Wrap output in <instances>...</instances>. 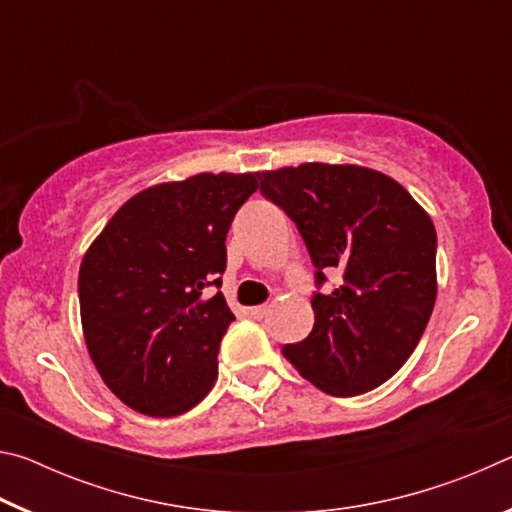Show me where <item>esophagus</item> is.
Listing matches in <instances>:
<instances>
[{
  "instance_id": "1",
  "label": "esophagus",
  "mask_w": 512,
  "mask_h": 512,
  "mask_svg": "<svg viewBox=\"0 0 512 512\" xmlns=\"http://www.w3.org/2000/svg\"><path fill=\"white\" fill-rule=\"evenodd\" d=\"M248 316L255 318V320H262L268 316V307L266 305H259V307H250L248 309Z\"/></svg>"
}]
</instances>
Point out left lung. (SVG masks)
<instances>
[{
  "label": "left lung",
  "mask_w": 512,
  "mask_h": 512,
  "mask_svg": "<svg viewBox=\"0 0 512 512\" xmlns=\"http://www.w3.org/2000/svg\"><path fill=\"white\" fill-rule=\"evenodd\" d=\"M259 192L296 223L316 268L314 329L282 354L336 397L368 393L400 370L436 302V228L406 189L352 164L257 173ZM327 272L340 284L320 294Z\"/></svg>",
  "instance_id": "8db88e82"
}]
</instances>
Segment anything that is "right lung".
<instances>
[{
  "label": "right lung",
  "mask_w": 512,
  "mask_h": 512,
  "mask_svg": "<svg viewBox=\"0 0 512 512\" xmlns=\"http://www.w3.org/2000/svg\"><path fill=\"white\" fill-rule=\"evenodd\" d=\"M257 187V173H198L144 189L85 253V343L106 386L131 409L171 418L214 386L219 345L235 320L219 291L225 237Z\"/></svg>",
  "instance_id": "right-lung-1"
}]
</instances>
